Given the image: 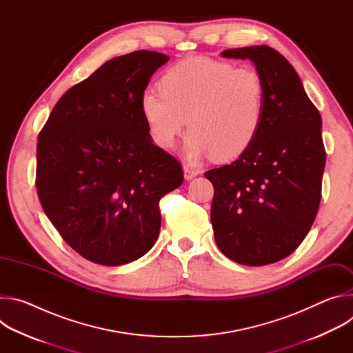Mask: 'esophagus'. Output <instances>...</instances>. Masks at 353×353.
I'll return each mask as SVG.
<instances>
[{"mask_svg":"<svg viewBox=\"0 0 353 353\" xmlns=\"http://www.w3.org/2000/svg\"><path fill=\"white\" fill-rule=\"evenodd\" d=\"M183 172H184V177H185L187 180H191V179H194V177L198 174V170H195V169H192V168H190V166H184V168H183Z\"/></svg>","mask_w":353,"mask_h":353,"instance_id":"obj_1","label":"esophagus"}]
</instances>
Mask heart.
<instances>
[{
    "instance_id": "heart-1",
    "label": "heart",
    "mask_w": 353,
    "mask_h": 353,
    "mask_svg": "<svg viewBox=\"0 0 353 353\" xmlns=\"http://www.w3.org/2000/svg\"><path fill=\"white\" fill-rule=\"evenodd\" d=\"M159 90H145L141 112L154 142L173 148L187 125L184 152L190 161L212 154L230 161L251 146L265 112V83L251 67L191 57L170 67Z\"/></svg>"
}]
</instances>
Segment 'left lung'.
<instances>
[{
    "label": "left lung",
    "instance_id": "left-lung-1",
    "mask_svg": "<svg viewBox=\"0 0 353 353\" xmlns=\"http://www.w3.org/2000/svg\"><path fill=\"white\" fill-rule=\"evenodd\" d=\"M222 56L254 63L265 83V112L245 152L205 172L215 190L211 222L228 259L260 267L290 256L316 219L325 166L321 116L272 47L229 48Z\"/></svg>",
    "mask_w": 353,
    "mask_h": 353
}]
</instances>
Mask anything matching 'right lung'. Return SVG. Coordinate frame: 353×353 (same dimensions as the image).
I'll return each instance as SVG.
<instances>
[{"label":"right lung","instance_id":"obj_1","mask_svg":"<svg viewBox=\"0 0 353 353\" xmlns=\"http://www.w3.org/2000/svg\"><path fill=\"white\" fill-rule=\"evenodd\" d=\"M162 53L116 57L68 89L39 132L36 190L65 243L108 267L131 263L159 236L163 195L180 187V162L150 138L141 112Z\"/></svg>","mask_w":353,"mask_h":353}]
</instances>
